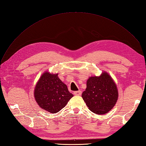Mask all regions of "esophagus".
<instances>
[{
    "label": "esophagus",
    "instance_id": "1",
    "mask_svg": "<svg viewBox=\"0 0 146 146\" xmlns=\"http://www.w3.org/2000/svg\"><path fill=\"white\" fill-rule=\"evenodd\" d=\"M74 95H76V96H80L82 94V92L80 91V90H78V91L74 92Z\"/></svg>",
    "mask_w": 146,
    "mask_h": 146
}]
</instances>
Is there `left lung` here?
I'll use <instances>...</instances> for the list:
<instances>
[{"label": "left lung", "mask_w": 146, "mask_h": 146, "mask_svg": "<svg viewBox=\"0 0 146 146\" xmlns=\"http://www.w3.org/2000/svg\"><path fill=\"white\" fill-rule=\"evenodd\" d=\"M82 97L92 112L103 115L114 107L119 97L115 82L110 75L103 72L100 76L89 77Z\"/></svg>", "instance_id": "8db88e82"}]
</instances>
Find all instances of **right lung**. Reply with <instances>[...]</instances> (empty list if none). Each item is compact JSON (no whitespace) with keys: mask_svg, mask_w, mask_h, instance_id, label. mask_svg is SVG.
Masks as SVG:
<instances>
[{"mask_svg":"<svg viewBox=\"0 0 146 146\" xmlns=\"http://www.w3.org/2000/svg\"><path fill=\"white\" fill-rule=\"evenodd\" d=\"M58 75L45 71L34 88V98L39 107L52 113L61 111L74 96Z\"/></svg>","mask_w":146,"mask_h":146,"instance_id":"right-lung-1","label":"right lung"}]
</instances>
